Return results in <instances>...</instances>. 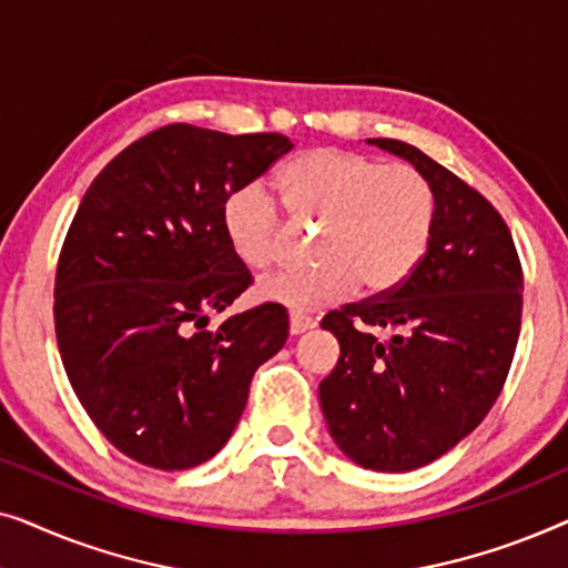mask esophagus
Wrapping results in <instances>:
<instances>
[{"instance_id": "esophagus-1", "label": "esophagus", "mask_w": 568, "mask_h": 568, "mask_svg": "<svg viewBox=\"0 0 568 568\" xmlns=\"http://www.w3.org/2000/svg\"><path fill=\"white\" fill-rule=\"evenodd\" d=\"M310 328H315L313 317L297 315V313H294V315L290 317V333H292V336H300V333H305V331H310Z\"/></svg>"}]
</instances>
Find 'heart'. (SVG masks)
<instances>
[{
    "label": "heart",
    "instance_id": "obj_1",
    "mask_svg": "<svg viewBox=\"0 0 568 568\" xmlns=\"http://www.w3.org/2000/svg\"><path fill=\"white\" fill-rule=\"evenodd\" d=\"M276 191L294 222L323 224L315 245L321 263L255 286V297L292 313L336 305L356 284L372 294L398 286L424 258L437 220V196L424 173L336 146L292 158L278 170ZM222 230L232 253L263 271L276 258L282 214L261 185L247 183L224 199Z\"/></svg>",
    "mask_w": 568,
    "mask_h": 568
}]
</instances>
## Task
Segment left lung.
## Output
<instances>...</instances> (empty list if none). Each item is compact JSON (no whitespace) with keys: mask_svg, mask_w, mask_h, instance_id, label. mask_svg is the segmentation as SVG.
Wrapping results in <instances>:
<instances>
[{"mask_svg":"<svg viewBox=\"0 0 568 568\" xmlns=\"http://www.w3.org/2000/svg\"><path fill=\"white\" fill-rule=\"evenodd\" d=\"M367 142L426 175L437 220L408 278L323 317L341 356L317 393L348 460L406 473L468 437L499 398L523 321V266L476 189L406 142Z\"/></svg>","mask_w":568,"mask_h":568,"instance_id":"8db88e82","label":"left lung"}]
</instances>
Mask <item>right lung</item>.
Wrapping results in <instances>:
<instances>
[{
  "label": "right lung",
  "instance_id": "obj_1",
  "mask_svg": "<svg viewBox=\"0 0 568 568\" xmlns=\"http://www.w3.org/2000/svg\"><path fill=\"white\" fill-rule=\"evenodd\" d=\"M292 146L170 123L115 154L84 193L53 286L59 354L82 408L131 460L189 470L214 457L255 369L286 344L276 302L206 325L253 282L224 237V199Z\"/></svg>",
  "mask_w": 568,
  "mask_h": 568
}]
</instances>
